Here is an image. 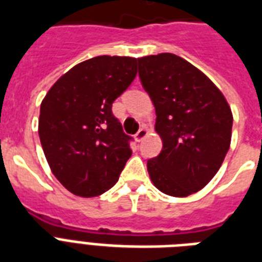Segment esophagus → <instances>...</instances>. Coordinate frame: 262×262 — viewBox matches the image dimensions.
<instances>
[{
    "label": "esophagus",
    "instance_id": "obj_1",
    "mask_svg": "<svg viewBox=\"0 0 262 262\" xmlns=\"http://www.w3.org/2000/svg\"><path fill=\"white\" fill-rule=\"evenodd\" d=\"M147 134H148L147 128H146V127H142V128L135 134V139H137L138 142H141L142 139H144V138L147 137Z\"/></svg>",
    "mask_w": 262,
    "mask_h": 262
}]
</instances>
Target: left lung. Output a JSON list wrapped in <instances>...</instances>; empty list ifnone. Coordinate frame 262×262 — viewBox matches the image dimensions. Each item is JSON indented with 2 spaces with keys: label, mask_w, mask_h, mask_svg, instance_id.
<instances>
[{
  "label": "left lung",
  "mask_w": 262,
  "mask_h": 262,
  "mask_svg": "<svg viewBox=\"0 0 262 262\" xmlns=\"http://www.w3.org/2000/svg\"><path fill=\"white\" fill-rule=\"evenodd\" d=\"M139 77L156 108L161 154L147 161L162 193L185 198L203 189L229 151L233 112L202 70L174 54L138 58Z\"/></svg>",
  "instance_id": "left-lung-1"
}]
</instances>
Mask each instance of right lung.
I'll return each instance as SVG.
<instances>
[{
	"label": "right lung",
	"instance_id": "obj_1",
	"mask_svg": "<svg viewBox=\"0 0 262 262\" xmlns=\"http://www.w3.org/2000/svg\"><path fill=\"white\" fill-rule=\"evenodd\" d=\"M135 68L137 58L95 56L64 73L41 101L39 137L46 160L77 196L111 189L133 154L112 102L134 81Z\"/></svg>",
	"mask_w": 262,
	"mask_h": 262
}]
</instances>
